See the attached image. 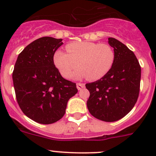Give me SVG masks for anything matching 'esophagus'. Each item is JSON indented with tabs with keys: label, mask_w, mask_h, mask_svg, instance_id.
<instances>
[{
	"label": "esophagus",
	"mask_w": 156,
	"mask_h": 156,
	"mask_svg": "<svg viewBox=\"0 0 156 156\" xmlns=\"http://www.w3.org/2000/svg\"><path fill=\"white\" fill-rule=\"evenodd\" d=\"M76 85H77V88H78V90L83 89V88L85 87V84H83V83H77Z\"/></svg>",
	"instance_id": "1"
}]
</instances>
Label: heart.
Listing matches in <instances>:
<instances>
[{
  "label": "heart",
  "mask_w": 156,
  "mask_h": 156,
  "mask_svg": "<svg viewBox=\"0 0 156 156\" xmlns=\"http://www.w3.org/2000/svg\"><path fill=\"white\" fill-rule=\"evenodd\" d=\"M66 49L68 53L57 50L53 56L55 66L65 78H70L78 66L75 77L99 80L109 72L115 60L114 50L106 43L72 42Z\"/></svg>",
  "instance_id": "1"
}]
</instances>
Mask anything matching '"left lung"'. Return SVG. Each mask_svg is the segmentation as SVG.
<instances>
[{"label": "left lung", "mask_w": 156, "mask_h": 156, "mask_svg": "<svg viewBox=\"0 0 156 156\" xmlns=\"http://www.w3.org/2000/svg\"><path fill=\"white\" fill-rule=\"evenodd\" d=\"M115 60L109 72L97 81L87 83L90 113L103 122L122 119L133 108L139 97L141 67L133 51L117 39L108 37Z\"/></svg>", "instance_id": "1"}]
</instances>
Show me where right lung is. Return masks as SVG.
<instances>
[{
  "mask_svg": "<svg viewBox=\"0 0 156 156\" xmlns=\"http://www.w3.org/2000/svg\"><path fill=\"white\" fill-rule=\"evenodd\" d=\"M62 39L43 37L19 54L12 72L17 103L31 120L49 125L65 115L67 103L77 94L76 84L62 77L53 56Z\"/></svg>",
  "mask_w": 156,
  "mask_h": 156,
  "instance_id": "obj_1",
  "label": "right lung"
}]
</instances>
